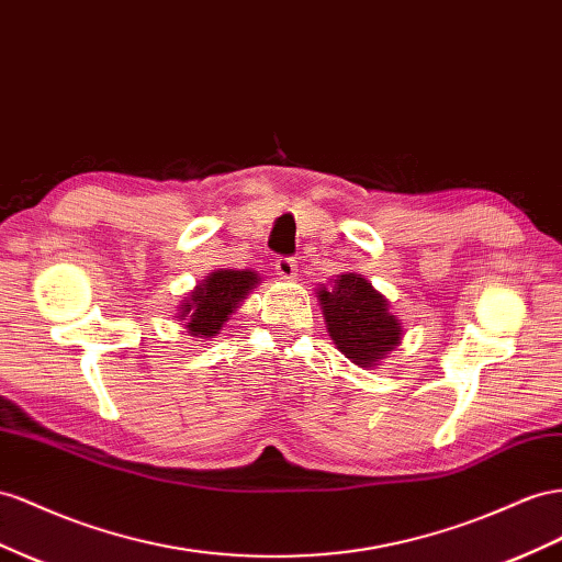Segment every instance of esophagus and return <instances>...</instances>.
I'll return each instance as SVG.
<instances>
[{"label": "esophagus", "mask_w": 562, "mask_h": 562, "mask_svg": "<svg viewBox=\"0 0 562 562\" xmlns=\"http://www.w3.org/2000/svg\"><path fill=\"white\" fill-rule=\"evenodd\" d=\"M274 269L283 281H293L297 277V262L293 260V257H279Z\"/></svg>", "instance_id": "1"}]
</instances>
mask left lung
<instances>
[{
  "label": "left lung",
  "mask_w": 562,
  "mask_h": 562,
  "mask_svg": "<svg viewBox=\"0 0 562 562\" xmlns=\"http://www.w3.org/2000/svg\"><path fill=\"white\" fill-rule=\"evenodd\" d=\"M326 328L338 350L361 369H371L402 340L400 318L390 302L361 274H340L316 293Z\"/></svg>",
  "instance_id": "left-lung-1"
}]
</instances>
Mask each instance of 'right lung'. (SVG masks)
<instances>
[{
	"label": "right lung",
	"instance_id": "right-lung-1",
	"mask_svg": "<svg viewBox=\"0 0 562 562\" xmlns=\"http://www.w3.org/2000/svg\"><path fill=\"white\" fill-rule=\"evenodd\" d=\"M260 283V277L250 269H217L195 291L181 302L179 318H184L187 333L193 338L217 336L229 314L238 307L252 288Z\"/></svg>",
	"mask_w": 562,
	"mask_h": 562
}]
</instances>
